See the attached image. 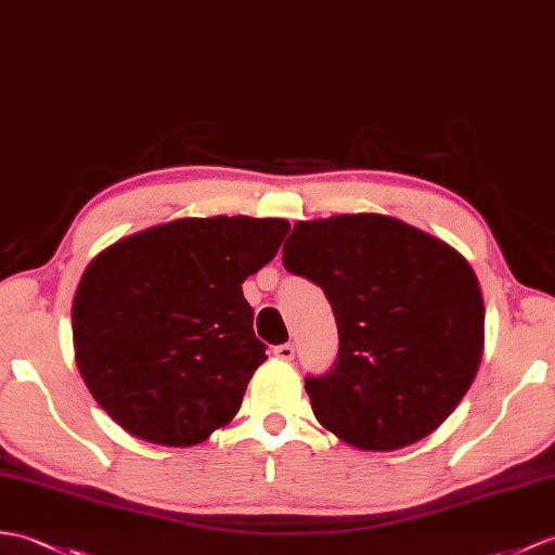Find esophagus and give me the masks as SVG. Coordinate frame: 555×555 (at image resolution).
I'll list each match as a JSON object with an SVG mask.
<instances>
[{
	"label": "esophagus",
	"mask_w": 555,
	"mask_h": 555,
	"mask_svg": "<svg viewBox=\"0 0 555 555\" xmlns=\"http://www.w3.org/2000/svg\"><path fill=\"white\" fill-rule=\"evenodd\" d=\"M274 354H276L279 359H283V362H293V357H295V347H293L291 343H286V345H279V347H274Z\"/></svg>",
	"instance_id": "1"
}]
</instances>
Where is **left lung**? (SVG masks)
Returning a JSON list of instances; mask_svg holds the SVG:
<instances>
[{"label": "left lung", "mask_w": 555, "mask_h": 555, "mask_svg": "<svg viewBox=\"0 0 555 555\" xmlns=\"http://www.w3.org/2000/svg\"><path fill=\"white\" fill-rule=\"evenodd\" d=\"M283 267L326 293L338 357L307 376L317 421L366 452L440 428L468 392L485 345L480 283L444 241L388 215L298 222Z\"/></svg>", "instance_id": "left-lung-1"}]
</instances>
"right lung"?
<instances>
[{"instance_id": "right-lung-1", "label": "right lung", "mask_w": 555, "mask_h": 555, "mask_svg": "<svg viewBox=\"0 0 555 555\" xmlns=\"http://www.w3.org/2000/svg\"><path fill=\"white\" fill-rule=\"evenodd\" d=\"M288 229L279 217H184L89 262L73 300L75 362L120 428L193 447L236 416L267 359L241 283Z\"/></svg>"}]
</instances>
